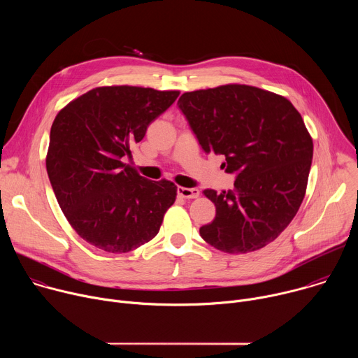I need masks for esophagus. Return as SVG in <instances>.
Wrapping results in <instances>:
<instances>
[{
    "label": "esophagus",
    "mask_w": 358,
    "mask_h": 358,
    "mask_svg": "<svg viewBox=\"0 0 358 358\" xmlns=\"http://www.w3.org/2000/svg\"><path fill=\"white\" fill-rule=\"evenodd\" d=\"M177 194L181 198H196L199 195L198 188H185V187H178Z\"/></svg>",
    "instance_id": "34e87169"
}]
</instances>
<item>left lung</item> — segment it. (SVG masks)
<instances>
[{"label": "left lung", "instance_id": "8db88e82", "mask_svg": "<svg viewBox=\"0 0 358 358\" xmlns=\"http://www.w3.org/2000/svg\"><path fill=\"white\" fill-rule=\"evenodd\" d=\"M177 105L203 151L224 156L225 171L236 174L234 189L202 191L217 208L202 239L227 253L275 241L308 188L313 140L300 113L285 96L239 83L185 92Z\"/></svg>", "mask_w": 358, "mask_h": 358}]
</instances>
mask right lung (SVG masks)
<instances>
[{"mask_svg": "<svg viewBox=\"0 0 358 358\" xmlns=\"http://www.w3.org/2000/svg\"><path fill=\"white\" fill-rule=\"evenodd\" d=\"M178 90L94 87L59 110L50 127L46 171L76 234L110 253L155 238L177 196L166 178L150 181L122 162L178 97Z\"/></svg>", "mask_w": 358, "mask_h": 358, "instance_id": "add662e5", "label": "right lung"}]
</instances>
